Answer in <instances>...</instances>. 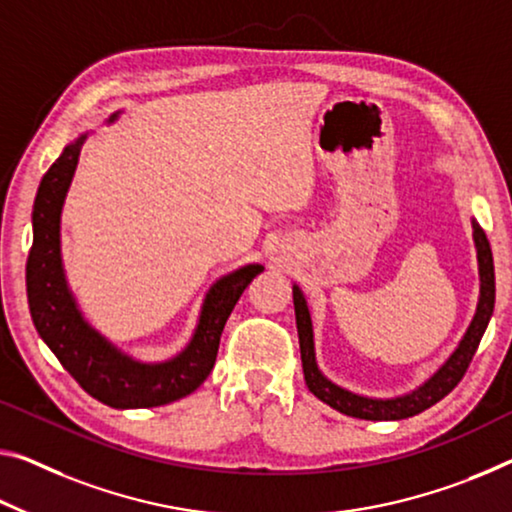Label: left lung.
I'll return each mask as SVG.
<instances>
[{
  "instance_id": "left-lung-1",
  "label": "left lung",
  "mask_w": 512,
  "mask_h": 512,
  "mask_svg": "<svg viewBox=\"0 0 512 512\" xmlns=\"http://www.w3.org/2000/svg\"><path fill=\"white\" fill-rule=\"evenodd\" d=\"M471 229H474V245H476V258H478V279H481V295H478L476 313L471 318V325L467 327L465 336L458 343V348L453 350V355L448 357L439 371L428 377L419 389H414L405 396L396 398H368L352 393L348 389L338 387L332 380H327L320 373L318 361H316V345H313V322L309 306H306L304 293L300 286H293V302H295V320H297V336H300V352H302V368H304V380L306 387L313 396L320 398L322 403L334 407L336 412L355 416V419L366 421H400L407 416H414L423 410H428L435 403H439L444 396H448L458 382L465 377L467 368L474 359L478 343L487 329V322L492 318L494 311V261H492V249L487 242L485 231L478 226L476 219H471Z\"/></svg>"
}]
</instances>
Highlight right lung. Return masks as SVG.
<instances>
[{"label":"right lung","instance_id":"obj_1","mask_svg":"<svg viewBox=\"0 0 512 512\" xmlns=\"http://www.w3.org/2000/svg\"><path fill=\"white\" fill-rule=\"evenodd\" d=\"M116 116L119 114L109 116L107 123H114ZM86 135L89 132L70 141L38 185L34 212H31L34 242L27 258L31 320L38 336L61 361V366L100 403L116 410L174 403L178 398L190 396L210 375L226 320L251 279L263 272V265H242L212 283L190 343L176 357L146 364L125 355L84 320L68 288L64 261H61V210Z\"/></svg>","mask_w":512,"mask_h":512}]
</instances>
